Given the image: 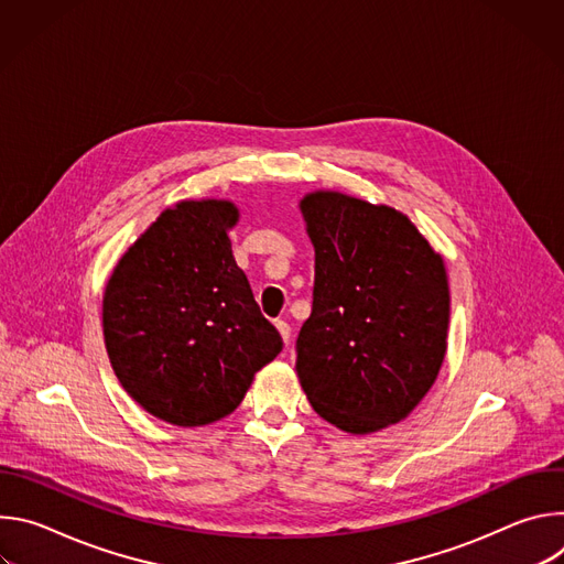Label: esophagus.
Listing matches in <instances>:
<instances>
[{
  "label": "esophagus",
  "mask_w": 564,
  "mask_h": 564,
  "mask_svg": "<svg viewBox=\"0 0 564 564\" xmlns=\"http://www.w3.org/2000/svg\"><path fill=\"white\" fill-rule=\"evenodd\" d=\"M276 328H279V333H281L283 341H285V344H290V337H292V328H290V324H288V321L279 318V321H276Z\"/></svg>",
  "instance_id": "34e87169"
}]
</instances>
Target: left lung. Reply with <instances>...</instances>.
I'll use <instances>...</instances> for the list:
<instances>
[{"instance_id": "obj_1", "label": "left lung", "mask_w": 564, "mask_h": 564, "mask_svg": "<svg viewBox=\"0 0 564 564\" xmlns=\"http://www.w3.org/2000/svg\"><path fill=\"white\" fill-rule=\"evenodd\" d=\"M301 212L314 243V290L296 337L299 381L312 409L341 431L397 424L446 355L444 261L386 205L316 192Z\"/></svg>"}]
</instances>
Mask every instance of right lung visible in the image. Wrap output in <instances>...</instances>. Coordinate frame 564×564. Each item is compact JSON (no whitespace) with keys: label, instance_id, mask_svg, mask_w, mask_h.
I'll list each match as a JSON object with an SVG mask.
<instances>
[{"label":"right lung","instance_id":"1","mask_svg":"<svg viewBox=\"0 0 564 564\" xmlns=\"http://www.w3.org/2000/svg\"><path fill=\"white\" fill-rule=\"evenodd\" d=\"M227 200H185L135 240L102 301L116 377L138 404L176 426H203L243 401L283 348L231 254Z\"/></svg>","mask_w":564,"mask_h":564}]
</instances>
